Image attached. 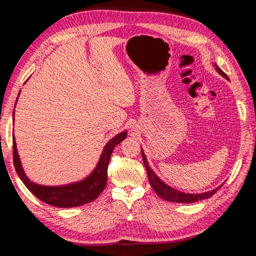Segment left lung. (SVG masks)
Masks as SVG:
<instances>
[{"instance_id": "8db88e82", "label": "left lung", "mask_w": 256, "mask_h": 256, "mask_svg": "<svg viewBox=\"0 0 256 256\" xmlns=\"http://www.w3.org/2000/svg\"><path fill=\"white\" fill-rule=\"evenodd\" d=\"M214 68L216 69V72H218L221 76H223L224 78H228V76L224 74L221 69L214 64ZM142 152V158H143V162H144V166L146 168V172H147V176H148V180L150 184L152 187V189L154 190V192L157 193V194L164 200H168V202H174V203H193V202H198V200H205L212 196L214 193L220 189V187L216 188L214 190L212 191H208V192H204V193H198V194H192V193H184L178 191L176 189H173L172 187H170L166 184H164L162 182L160 178L154 173L152 170L148 166V162H147L146 156L143 152V150H141Z\"/></svg>"}]
</instances>
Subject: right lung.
I'll return each mask as SVG.
<instances>
[{
	"mask_svg": "<svg viewBox=\"0 0 256 256\" xmlns=\"http://www.w3.org/2000/svg\"><path fill=\"white\" fill-rule=\"evenodd\" d=\"M126 136L127 131H122L120 134L111 138L106 144L104 152L98 161V164L96 166L94 171L86 178H84L83 180L78 182L65 186H56V187H52V186L48 187V186L37 184L30 182L22 168L16 142H14V136L12 138L14 166L20 180L26 184V187L36 198L42 200V202L60 208L78 207L96 200L106 188L108 182V166H109V161L111 159V154L115 148V146L120 144Z\"/></svg>",
	"mask_w": 256,
	"mask_h": 256,
	"instance_id": "add662e5",
	"label": "right lung"
}]
</instances>
